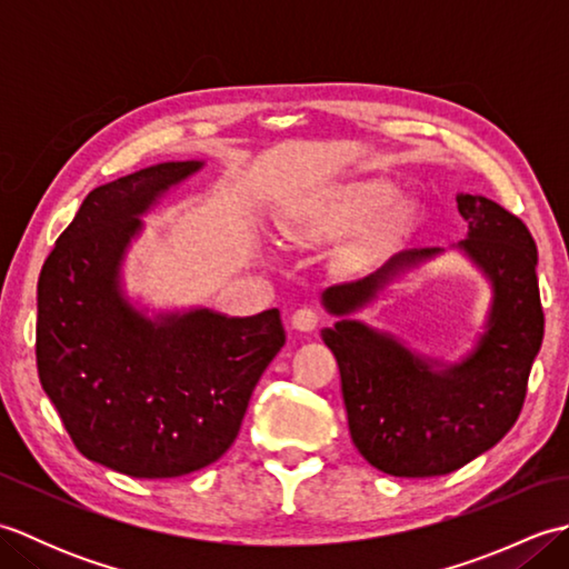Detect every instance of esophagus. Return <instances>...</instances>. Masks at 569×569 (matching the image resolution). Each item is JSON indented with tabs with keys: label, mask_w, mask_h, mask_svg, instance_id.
<instances>
[{
	"label": "esophagus",
	"mask_w": 569,
	"mask_h": 569,
	"mask_svg": "<svg viewBox=\"0 0 569 569\" xmlns=\"http://www.w3.org/2000/svg\"><path fill=\"white\" fill-rule=\"evenodd\" d=\"M291 325L298 332H312L318 328V312L310 308H300L291 316Z\"/></svg>",
	"instance_id": "34e87169"
}]
</instances>
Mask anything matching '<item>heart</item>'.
Segmentation results:
<instances>
[{
  "label": "heart",
  "mask_w": 569,
  "mask_h": 569,
  "mask_svg": "<svg viewBox=\"0 0 569 569\" xmlns=\"http://www.w3.org/2000/svg\"><path fill=\"white\" fill-rule=\"evenodd\" d=\"M393 200L396 188L389 180H359L298 212L286 232L298 241H328L379 220Z\"/></svg>",
  "instance_id": "heart-1"
}]
</instances>
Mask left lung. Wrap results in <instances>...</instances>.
Masks as SVG:
<instances>
[{"mask_svg": "<svg viewBox=\"0 0 569 569\" xmlns=\"http://www.w3.org/2000/svg\"><path fill=\"white\" fill-rule=\"evenodd\" d=\"M467 234L450 249L487 278L491 300L475 345L450 361L420 355L357 312L447 249H408L359 281L330 286L335 318L322 340L340 365L349 435L371 467L391 477H440L487 452L523 408L542 345L538 249L516 214L485 196L457 192Z\"/></svg>", "mask_w": 569, "mask_h": 569, "instance_id": "8db88e82", "label": "left lung"}]
</instances>
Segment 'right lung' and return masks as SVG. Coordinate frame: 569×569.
<instances>
[{"instance_id": "add662e5", "label": "right lung", "mask_w": 569, "mask_h": 569, "mask_svg": "<svg viewBox=\"0 0 569 569\" xmlns=\"http://www.w3.org/2000/svg\"><path fill=\"white\" fill-rule=\"evenodd\" d=\"M204 161H166L94 188L39 276L36 365L78 450L137 479L183 477L232 447L281 352L276 308L153 310L124 288L143 217Z\"/></svg>"}]
</instances>
